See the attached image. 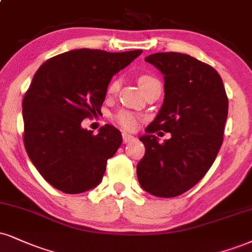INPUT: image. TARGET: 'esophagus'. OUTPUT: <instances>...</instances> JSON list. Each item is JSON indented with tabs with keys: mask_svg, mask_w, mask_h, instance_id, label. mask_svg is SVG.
Segmentation results:
<instances>
[{
	"mask_svg": "<svg viewBox=\"0 0 252 252\" xmlns=\"http://www.w3.org/2000/svg\"><path fill=\"white\" fill-rule=\"evenodd\" d=\"M122 138H123V143H128V142L132 141V139H134L135 137H134V136H132V135L126 134V132H123V134H122Z\"/></svg>",
	"mask_w": 252,
	"mask_h": 252,
	"instance_id": "obj_1",
	"label": "esophagus"
}]
</instances>
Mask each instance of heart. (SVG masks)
Segmentation results:
<instances>
[{"label": "heart", "instance_id": "heart-1", "mask_svg": "<svg viewBox=\"0 0 252 252\" xmlns=\"http://www.w3.org/2000/svg\"><path fill=\"white\" fill-rule=\"evenodd\" d=\"M153 83H158V81L156 80L155 77L153 76H148V75H144L139 78V86H141L142 89H145L147 87H149L150 84ZM118 88H120V81L114 80L109 84L108 87V95L113 96L118 92ZM139 115L134 113V111H130V110H121L115 115V121L118 123V126H122L123 129L129 130H135L136 126H137L138 121H139Z\"/></svg>", "mask_w": 252, "mask_h": 252}]
</instances>
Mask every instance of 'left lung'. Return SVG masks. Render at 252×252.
I'll use <instances>...</instances> for the list:
<instances>
[{"label": "left lung", "instance_id": "left-lung-1", "mask_svg": "<svg viewBox=\"0 0 252 252\" xmlns=\"http://www.w3.org/2000/svg\"><path fill=\"white\" fill-rule=\"evenodd\" d=\"M164 75V101L139 137L145 147L137 178L147 192L176 197L195 187L216 159L228 117V96L211 65L186 54L157 53L145 57ZM157 129L172 138L158 144Z\"/></svg>", "mask_w": 252, "mask_h": 252}]
</instances>
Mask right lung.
Returning <instances> with one entry per match:
<instances>
[{
  "label": "right lung",
  "mask_w": 252,
  "mask_h": 252,
  "mask_svg": "<svg viewBox=\"0 0 252 252\" xmlns=\"http://www.w3.org/2000/svg\"><path fill=\"white\" fill-rule=\"evenodd\" d=\"M141 54L71 50L35 72L22 101L24 147L42 177L60 191L81 193L101 182L122 135L110 124L95 135L81 123L101 113L111 77Z\"/></svg>",
  "instance_id": "obj_1"
}]
</instances>
